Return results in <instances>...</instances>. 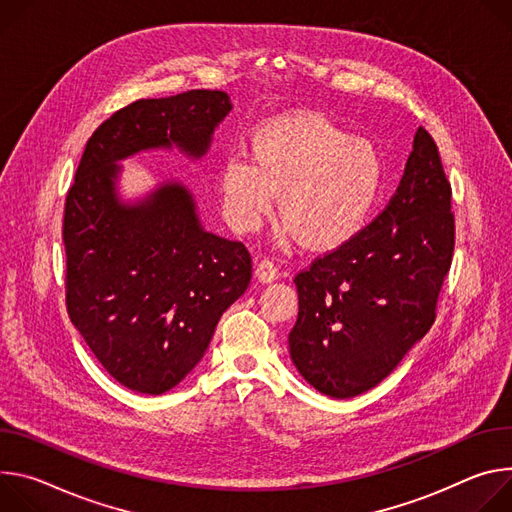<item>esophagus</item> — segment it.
Returning a JSON list of instances; mask_svg holds the SVG:
<instances>
[{
	"label": "esophagus",
	"mask_w": 512,
	"mask_h": 512,
	"mask_svg": "<svg viewBox=\"0 0 512 512\" xmlns=\"http://www.w3.org/2000/svg\"><path fill=\"white\" fill-rule=\"evenodd\" d=\"M256 276L262 282H270V280H276L280 276V270H278V266L270 258H262L256 264Z\"/></svg>",
	"instance_id": "obj_1"
}]
</instances>
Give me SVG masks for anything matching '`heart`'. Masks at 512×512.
Here are the masks:
<instances>
[{
  "mask_svg": "<svg viewBox=\"0 0 512 512\" xmlns=\"http://www.w3.org/2000/svg\"><path fill=\"white\" fill-rule=\"evenodd\" d=\"M250 148L252 160L230 156L219 168L223 213L240 232L258 227L280 193V234L329 250L362 230L380 197L378 150L315 113L262 124Z\"/></svg>",
  "mask_w": 512,
  "mask_h": 512,
  "instance_id": "heart-1",
  "label": "heart"
}]
</instances>
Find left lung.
Masks as SVG:
<instances>
[{
  "label": "left lung",
  "mask_w": 512,
  "mask_h": 512,
  "mask_svg": "<svg viewBox=\"0 0 512 512\" xmlns=\"http://www.w3.org/2000/svg\"><path fill=\"white\" fill-rule=\"evenodd\" d=\"M453 246L451 185L421 126L384 211L295 276L289 350L301 376L333 399L382 382L431 329Z\"/></svg>",
  "instance_id": "obj_1"
}]
</instances>
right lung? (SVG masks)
<instances>
[{"label": "right lung", "mask_w": 512, "mask_h": 512, "mask_svg": "<svg viewBox=\"0 0 512 512\" xmlns=\"http://www.w3.org/2000/svg\"><path fill=\"white\" fill-rule=\"evenodd\" d=\"M230 109V95L211 89L126 105L87 140L67 193L69 317L107 374L142 394L170 390L199 364L219 317L248 289L252 258L242 242L203 230L179 183L122 203L116 162L173 146L201 158Z\"/></svg>", "instance_id": "right-lung-1"}]
</instances>
